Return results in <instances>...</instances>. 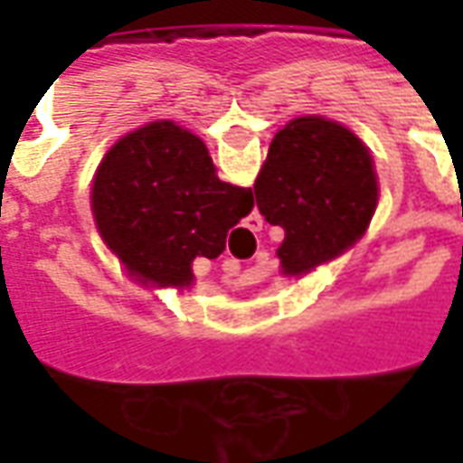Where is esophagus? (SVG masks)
Segmentation results:
<instances>
[{"label":"esophagus","instance_id":"34e87169","mask_svg":"<svg viewBox=\"0 0 463 463\" xmlns=\"http://www.w3.org/2000/svg\"><path fill=\"white\" fill-rule=\"evenodd\" d=\"M222 270H225V275H228V278H231V275H238V265H235V262L232 260H225V265H222Z\"/></svg>","mask_w":463,"mask_h":463}]
</instances>
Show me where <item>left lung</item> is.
Here are the masks:
<instances>
[{"label":"left lung","instance_id":"1","mask_svg":"<svg viewBox=\"0 0 463 463\" xmlns=\"http://www.w3.org/2000/svg\"><path fill=\"white\" fill-rule=\"evenodd\" d=\"M379 198L367 146L342 123L300 116L275 133L255 181V201L285 231V275H305L364 235Z\"/></svg>","mask_w":463,"mask_h":463}]
</instances>
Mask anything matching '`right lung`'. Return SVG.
<instances>
[{"instance_id":"1","label":"right lung","mask_w":463,"mask_h":463,"mask_svg":"<svg viewBox=\"0 0 463 463\" xmlns=\"http://www.w3.org/2000/svg\"><path fill=\"white\" fill-rule=\"evenodd\" d=\"M252 191L215 175L205 143L173 121H151L111 146L94 175L91 211L128 272L188 288L195 258H218L252 211Z\"/></svg>"}]
</instances>
